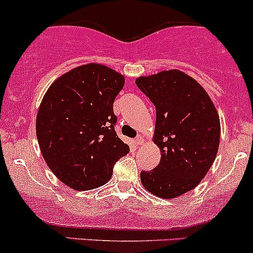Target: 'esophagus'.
<instances>
[{"label": "esophagus", "instance_id": "obj_1", "mask_svg": "<svg viewBox=\"0 0 253 253\" xmlns=\"http://www.w3.org/2000/svg\"><path fill=\"white\" fill-rule=\"evenodd\" d=\"M142 143H143V137L142 136H138L136 139H134V144H136V145L142 144Z\"/></svg>", "mask_w": 253, "mask_h": 253}]
</instances>
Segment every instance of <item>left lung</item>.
I'll use <instances>...</instances> for the list:
<instances>
[{"label": "left lung", "mask_w": 253, "mask_h": 253, "mask_svg": "<svg viewBox=\"0 0 253 253\" xmlns=\"http://www.w3.org/2000/svg\"><path fill=\"white\" fill-rule=\"evenodd\" d=\"M157 109L153 141L160 163L142 171V185L160 198H176L197 187L213 165L220 121L213 101L196 79L178 70L136 79Z\"/></svg>", "instance_id": "8db88e82"}]
</instances>
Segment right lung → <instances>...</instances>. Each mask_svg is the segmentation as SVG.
Here are the masks:
<instances>
[{"mask_svg":"<svg viewBox=\"0 0 253 253\" xmlns=\"http://www.w3.org/2000/svg\"><path fill=\"white\" fill-rule=\"evenodd\" d=\"M125 77L100 63L68 71L50 85L37 115V137L51 171L68 187L88 191L112 176L129 152L114 125V101Z\"/></svg>","mask_w":253,"mask_h":253,"instance_id":"obj_1","label":"right lung"}]
</instances>
